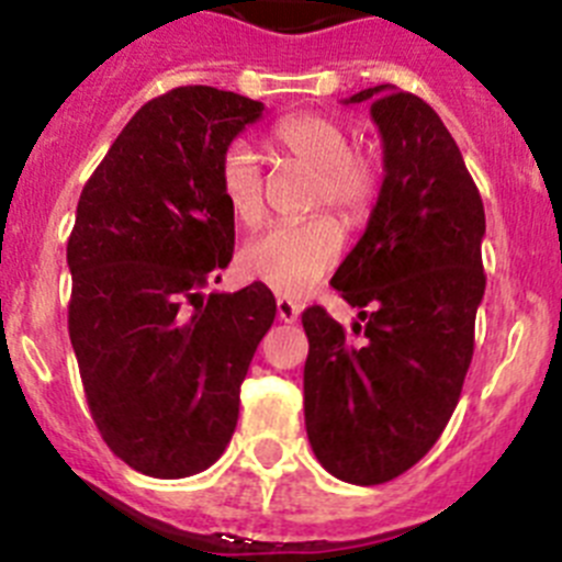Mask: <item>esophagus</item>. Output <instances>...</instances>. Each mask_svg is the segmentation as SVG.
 I'll return each instance as SVG.
<instances>
[{
    "mask_svg": "<svg viewBox=\"0 0 562 562\" xmlns=\"http://www.w3.org/2000/svg\"><path fill=\"white\" fill-rule=\"evenodd\" d=\"M299 313H302V305H299V302H293V299H285V296L277 299V318H280V322L285 324L296 322Z\"/></svg>",
    "mask_w": 562,
    "mask_h": 562,
    "instance_id": "esophagus-1",
    "label": "esophagus"
}]
</instances>
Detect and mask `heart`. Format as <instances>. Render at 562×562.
Returning <instances> with one entry per match:
<instances>
[{
	"instance_id": "heart-1",
	"label": "heart",
	"mask_w": 562,
	"mask_h": 562,
	"mask_svg": "<svg viewBox=\"0 0 562 562\" xmlns=\"http://www.w3.org/2000/svg\"><path fill=\"white\" fill-rule=\"evenodd\" d=\"M277 151L305 162L316 171L311 207H335L346 222H360L380 196V169L363 149H352V135L344 122L327 113L285 115L271 130ZM218 191L229 216L244 227L266 218V175L260 157L246 140H233L218 160ZM344 255V229L333 216L277 224L240 249V271L263 282L282 296H302Z\"/></svg>"
}]
</instances>
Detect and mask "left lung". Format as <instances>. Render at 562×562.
I'll use <instances>...</instances> for the list:
<instances>
[{"label":"left lung","mask_w":562,"mask_h":562,"mask_svg":"<svg viewBox=\"0 0 562 562\" xmlns=\"http://www.w3.org/2000/svg\"><path fill=\"white\" fill-rule=\"evenodd\" d=\"M385 180L369 227L329 285L360 322L352 333L313 305L302 313L305 427L318 463L352 485L416 465L458 407L485 293V210L458 144L416 93L374 86Z\"/></svg>","instance_id":"8db88e82"}]
</instances>
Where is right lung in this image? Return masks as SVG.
Masks as SVG:
<instances>
[{
	"mask_svg": "<svg viewBox=\"0 0 562 562\" xmlns=\"http://www.w3.org/2000/svg\"><path fill=\"white\" fill-rule=\"evenodd\" d=\"M263 102L182 86L146 102L77 202L68 338L104 443L130 469L180 480L216 463L238 393L274 324L263 282L202 288L233 260L218 160Z\"/></svg>",
	"mask_w": 562,
	"mask_h": 562,
	"instance_id": "obj_1",
	"label": "right lung"
}]
</instances>
